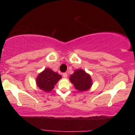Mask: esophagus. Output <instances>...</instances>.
<instances>
[{
	"label": "esophagus",
	"instance_id": "1",
	"mask_svg": "<svg viewBox=\"0 0 135 135\" xmlns=\"http://www.w3.org/2000/svg\"><path fill=\"white\" fill-rule=\"evenodd\" d=\"M62 76H63L64 78H66V77H67V76H68V74L66 73H64L63 74H62Z\"/></svg>",
	"mask_w": 135,
	"mask_h": 135
}]
</instances>
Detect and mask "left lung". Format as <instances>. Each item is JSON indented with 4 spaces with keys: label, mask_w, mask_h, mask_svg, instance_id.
Here are the masks:
<instances>
[{
    "label": "left lung",
    "mask_w": 135,
    "mask_h": 135,
    "mask_svg": "<svg viewBox=\"0 0 135 135\" xmlns=\"http://www.w3.org/2000/svg\"><path fill=\"white\" fill-rule=\"evenodd\" d=\"M69 80L75 88L80 91H86L91 86V77L82 69L76 70L71 75Z\"/></svg>",
    "instance_id": "left-lung-1"
}]
</instances>
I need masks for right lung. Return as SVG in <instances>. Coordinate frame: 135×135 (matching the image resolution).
<instances>
[{
	"label": "right lung",
	"instance_id": "right-lung-1",
	"mask_svg": "<svg viewBox=\"0 0 135 135\" xmlns=\"http://www.w3.org/2000/svg\"><path fill=\"white\" fill-rule=\"evenodd\" d=\"M61 78V75L47 68L38 75L36 80L37 85L40 89L49 92L53 89L55 84Z\"/></svg>",
	"mask_w": 135,
	"mask_h": 135
}]
</instances>
